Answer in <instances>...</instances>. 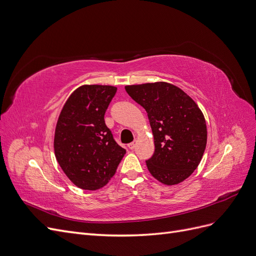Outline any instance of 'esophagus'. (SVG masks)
Masks as SVG:
<instances>
[{
	"label": "esophagus",
	"mask_w": 256,
	"mask_h": 256,
	"mask_svg": "<svg viewBox=\"0 0 256 256\" xmlns=\"http://www.w3.org/2000/svg\"><path fill=\"white\" fill-rule=\"evenodd\" d=\"M136 143H138V141L136 140H134V142H131L130 144H128V147L130 150H134V148H136Z\"/></svg>",
	"instance_id": "esophagus-1"
}]
</instances>
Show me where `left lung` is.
<instances>
[{"instance_id": "left-lung-1", "label": "left lung", "mask_w": 256, "mask_h": 256, "mask_svg": "<svg viewBox=\"0 0 256 256\" xmlns=\"http://www.w3.org/2000/svg\"><path fill=\"white\" fill-rule=\"evenodd\" d=\"M148 116L154 152L147 168L164 184L184 182L202 160L207 143L205 118L190 96L166 82L125 86Z\"/></svg>"}]
</instances>
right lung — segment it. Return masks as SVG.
Here are the masks:
<instances>
[{
    "label": "right lung",
    "mask_w": 256,
    "mask_h": 256,
    "mask_svg": "<svg viewBox=\"0 0 256 256\" xmlns=\"http://www.w3.org/2000/svg\"><path fill=\"white\" fill-rule=\"evenodd\" d=\"M116 90L111 85H82L68 97L60 113L54 154L66 176L81 189L104 187L126 154L104 122Z\"/></svg>",
    "instance_id": "1"
}]
</instances>
